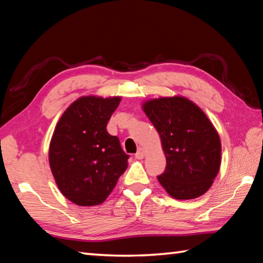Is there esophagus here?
<instances>
[{"label":"esophagus","mask_w":263,"mask_h":263,"mask_svg":"<svg viewBox=\"0 0 263 263\" xmlns=\"http://www.w3.org/2000/svg\"><path fill=\"white\" fill-rule=\"evenodd\" d=\"M144 156H146V153H144V150L142 148H139L137 154H136V158L137 159H143Z\"/></svg>","instance_id":"obj_1"}]
</instances>
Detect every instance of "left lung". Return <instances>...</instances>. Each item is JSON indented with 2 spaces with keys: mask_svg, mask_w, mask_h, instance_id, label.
<instances>
[{
  "mask_svg": "<svg viewBox=\"0 0 263 263\" xmlns=\"http://www.w3.org/2000/svg\"><path fill=\"white\" fill-rule=\"evenodd\" d=\"M142 109L158 132L166 157V170L157 177L160 185L177 200L201 197L221 163L220 138L214 124L183 96L149 99Z\"/></svg>",
  "mask_w": 263,
  "mask_h": 263,
  "instance_id": "1",
  "label": "left lung"
}]
</instances>
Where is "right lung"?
<instances>
[{
  "instance_id": "add662e5",
  "label": "right lung",
  "mask_w": 263,
  "mask_h": 263,
  "mask_svg": "<svg viewBox=\"0 0 263 263\" xmlns=\"http://www.w3.org/2000/svg\"><path fill=\"white\" fill-rule=\"evenodd\" d=\"M121 97L82 96L60 117L48 160L64 197L81 206L103 203L127 167L128 156L106 130Z\"/></svg>"
}]
</instances>
